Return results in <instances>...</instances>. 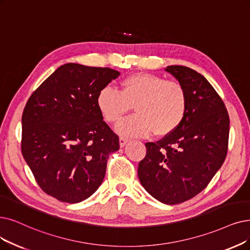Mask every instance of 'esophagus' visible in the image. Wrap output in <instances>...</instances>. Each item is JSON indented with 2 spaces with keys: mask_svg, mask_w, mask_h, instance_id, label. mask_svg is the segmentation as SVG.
I'll list each match as a JSON object with an SVG mask.
<instances>
[{
  "mask_svg": "<svg viewBox=\"0 0 250 250\" xmlns=\"http://www.w3.org/2000/svg\"><path fill=\"white\" fill-rule=\"evenodd\" d=\"M129 142V139L128 138H126V137H123V136H121L119 138V143H120V146L121 147H123L124 146H126V144Z\"/></svg>",
  "mask_w": 250,
  "mask_h": 250,
  "instance_id": "obj_1",
  "label": "esophagus"
}]
</instances>
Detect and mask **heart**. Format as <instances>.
I'll return each instance as SVG.
<instances>
[{
	"instance_id": "b5f03b06",
	"label": "heart",
	"mask_w": 250,
	"mask_h": 250,
	"mask_svg": "<svg viewBox=\"0 0 250 250\" xmlns=\"http://www.w3.org/2000/svg\"><path fill=\"white\" fill-rule=\"evenodd\" d=\"M96 105L109 124L117 123L134 107L136 114L116 127L121 135L139 137L153 132L163 137L183 123L188 111V94L181 83L155 74L137 73L121 80L119 91L103 88L97 94Z\"/></svg>"
}]
</instances>
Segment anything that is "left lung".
<instances>
[{
    "instance_id": "1",
    "label": "left lung",
    "mask_w": 250,
    "mask_h": 250,
    "mask_svg": "<svg viewBox=\"0 0 250 250\" xmlns=\"http://www.w3.org/2000/svg\"><path fill=\"white\" fill-rule=\"evenodd\" d=\"M165 71L188 94L183 123L157 143H146L139 182L158 201L183 203L198 195L222 167L228 152L229 118L223 99L205 77L183 65Z\"/></svg>"
}]
</instances>
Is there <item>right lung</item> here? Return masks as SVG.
Listing matches in <instances>:
<instances>
[{"instance_id":"1","label":"right lung","mask_w":250,"mask_h":250,"mask_svg":"<svg viewBox=\"0 0 250 250\" xmlns=\"http://www.w3.org/2000/svg\"><path fill=\"white\" fill-rule=\"evenodd\" d=\"M120 76L109 67L65 63L31 95L23 109L21 152L43 191L79 203L102 185L119 137L96 105L98 92Z\"/></svg>"}]
</instances>
